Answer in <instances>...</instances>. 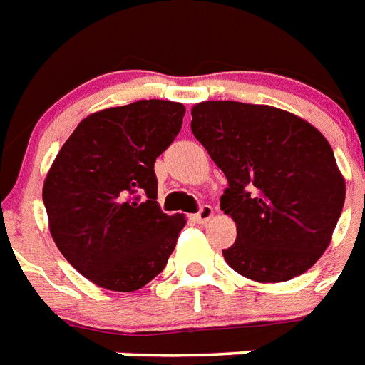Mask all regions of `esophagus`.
<instances>
[{
    "label": "esophagus",
    "mask_w": 365,
    "mask_h": 365,
    "mask_svg": "<svg viewBox=\"0 0 365 365\" xmlns=\"http://www.w3.org/2000/svg\"><path fill=\"white\" fill-rule=\"evenodd\" d=\"M212 212H215V211H212L211 205H201L200 211L194 215V220H196V222H200V224L207 222V220L212 217Z\"/></svg>",
    "instance_id": "obj_1"
}]
</instances>
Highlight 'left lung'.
I'll list each match as a JSON object with an SVG mask.
<instances>
[{"label": "left lung", "mask_w": 365, "mask_h": 365, "mask_svg": "<svg viewBox=\"0 0 365 365\" xmlns=\"http://www.w3.org/2000/svg\"><path fill=\"white\" fill-rule=\"evenodd\" d=\"M190 128L228 179L220 209L237 239L224 260L258 282L305 273L328 249L345 203L326 137L287 110L239 101L197 103Z\"/></svg>", "instance_id": "8db88e82"}]
</instances>
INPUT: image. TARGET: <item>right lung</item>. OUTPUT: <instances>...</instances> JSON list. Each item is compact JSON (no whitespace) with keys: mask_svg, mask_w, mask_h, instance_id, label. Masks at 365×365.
Instances as JSON below:
<instances>
[{"mask_svg":"<svg viewBox=\"0 0 365 365\" xmlns=\"http://www.w3.org/2000/svg\"><path fill=\"white\" fill-rule=\"evenodd\" d=\"M185 105L143 100L86 116L43 186L51 233L66 260L107 290L133 292L162 273L185 215L160 209L154 162L175 141Z\"/></svg>","mask_w":365,"mask_h":365,"instance_id":"obj_1","label":"right lung"}]
</instances>
